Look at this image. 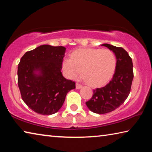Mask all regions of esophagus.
I'll list each match as a JSON object with an SVG mask.
<instances>
[{
  "label": "esophagus",
  "mask_w": 152,
  "mask_h": 152,
  "mask_svg": "<svg viewBox=\"0 0 152 152\" xmlns=\"http://www.w3.org/2000/svg\"><path fill=\"white\" fill-rule=\"evenodd\" d=\"M82 86V84H80V83H78V82H77V83L76 84V88H77V89L80 88Z\"/></svg>",
  "instance_id": "1"
}]
</instances>
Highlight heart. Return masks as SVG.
Masks as SVG:
<instances>
[{"instance_id": "b5f03b06", "label": "heart", "mask_w": 152, "mask_h": 152, "mask_svg": "<svg viewBox=\"0 0 152 152\" xmlns=\"http://www.w3.org/2000/svg\"><path fill=\"white\" fill-rule=\"evenodd\" d=\"M117 66L113 51L105 49H79L72 53L71 58L62 61L64 73L70 79H76L82 74L92 86L103 85L112 78Z\"/></svg>"}]
</instances>
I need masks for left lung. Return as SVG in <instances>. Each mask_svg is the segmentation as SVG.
Here are the masks:
<instances>
[{"label": "left lung", "instance_id": "obj_1", "mask_svg": "<svg viewBox=\"0 0 152 152\" xmlns=\"http://www.w3.org/2000/svg\"><path fill=\"white\" fill-rule=\"evenodd\" d=\"M113 51L117 58L115 72L109 83L93 91V95L86 106L92 112L104 114L117 109L127 99L133 78V62L128 53L121 47L102 44Z\"/></svg>", "mask_w": 152, "mask_h": 152}]
</instances>
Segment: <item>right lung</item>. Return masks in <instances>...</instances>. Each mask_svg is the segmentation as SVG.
I'll return each mask as SVG.
<instances>
[{
	"mask_svg": "<svg viewBox=\"0 0 152 152\" xmlns=\"http://www.w3.org/2000/svg\"><path fill=\"white\" fill-rule=\"evenodd\" d=\"M65 52L62 46L43 45L27 51L20 59L17 70L20 95L25 103L38 114L58 112L67 93L76 88L75 82L61 74Z\"/></svg>",
	"mask_w": 152,
	"mask_h": 152,
	"instance_id": "obj_1",
	"label": "right lung"
}]
</instances>
